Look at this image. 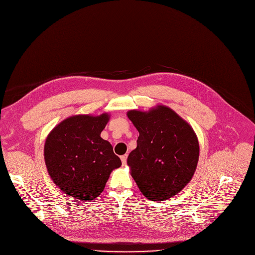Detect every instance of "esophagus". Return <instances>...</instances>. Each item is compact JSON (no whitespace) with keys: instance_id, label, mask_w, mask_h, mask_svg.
Masks as SVG:
<instances>
[{"instance_id":"obj_1","label":"esophagus","mask_w":255,"mask_h":255,"mask_svg":"<svg viewBox=\"0 0 255 255\" xmlns=\"http://www.w3.org/2000/svg\"><path fill=\"white\" fill-rule=\"evenodd\" d=\"M127 159H128V155H124V156L121 157V160H122L123 165H126V164H127Z\"/></svg>"}]
</instances>
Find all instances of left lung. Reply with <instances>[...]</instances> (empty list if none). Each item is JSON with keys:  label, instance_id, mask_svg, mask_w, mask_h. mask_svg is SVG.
I'll return each mask as SVG.
<instances>
[{"label": "left lung", "instance_id": "left-lung-1", "mask_svg": "<svg viewBox=\"0 0 255 255\" xmlns=\"http://www.w3.org/2000/svg\"><path fill=\"white\" fill-rule=\"evenodd\" d=\"M128 117L139 133L128 165L140 192L152 201L178 194L191 181L199 159L193 128L164 106L147 113L129 111Z\"/></svg>", "mask_w": 255, "mask_h": 255}]
</instances>
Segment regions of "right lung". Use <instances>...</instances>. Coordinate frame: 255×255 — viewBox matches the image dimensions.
<instances>
[{
  "instance_id": "1",
  "label": "right lung",
  "mask_w": 255,
  "mask_h": 255,
  "mask_svg": "<svg viewBox=\"0 0 255 255\" xmlns=\"http://www.w3.org/2000/svg\"><path fill=\"white\" fill-rule=\"evenodd\" d=\"M110 116L70 117L49 133L44 146L48 173L68 196L91 201L104 191L114 169L122 166L113 145L100 137Z\"/></svg>"
}]
</instances>
